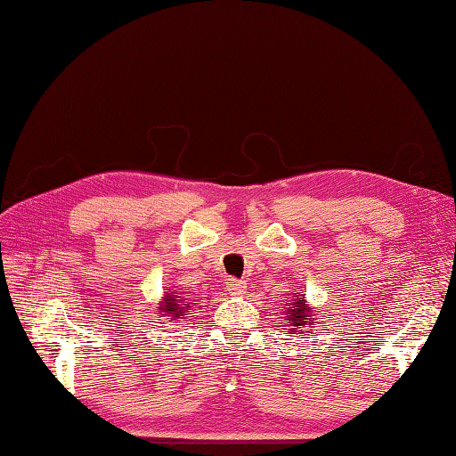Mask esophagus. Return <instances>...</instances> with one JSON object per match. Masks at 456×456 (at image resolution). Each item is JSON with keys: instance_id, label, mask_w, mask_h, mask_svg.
Listing matches in <instances>:
<instances>
[{"instance_id": "34e87169", "label": "esophagus", "mask_w": 456, "mask_h": 456, "mask_svg": "<svg viewBox=\"0 0 456 456\" xmlns=\"http://www.w3.org/2000/svg\"><path fill=\"white\" fill-rule=\"evenodd\" d=\"M226 286H228V292H230L232 296H241L243 292H246V284H243V282L238 281V279H228Z\"/></svg>"}]
</instances>
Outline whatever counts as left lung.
<instances>
[{
	"instance_id": "1",
	"label": "left lung",
	"mask_w": 456,
	"mask_h": 456,
	"mask_svg": "<svg viewBox=\"0 0 456 456\" xmlns=\"http://www.w3.org/2000/svg\"><path fill=\"white\" fill-rule=\"evenodd\" d=\"M314 312L315 309L312 305H307L305 299L302 296H294L290 302V307H286V317L282 319V323L290 327L292 335H302V329L305 327L307 321H314Z\"/></svg>"
}]
</instances>
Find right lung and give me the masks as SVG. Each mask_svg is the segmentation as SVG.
I'll return each instance as SVG.
<instances>
[{
  "mask_svg": "<svg viewBox=\"0 0 456 456\" xmlns=\"http://www.w3.org/2000/svg\"><path fill=\"white\" fill-rule=\"evenodd\" d=\"M160 314L162 317H168L170 323H175L177 319H183L185 315H190V302L183 299L182 296H177L175 292L166 294L164 302L160 304Z\"/></svg>",
  "mask_w": 456,
  "mask_h": 456,
  "instance_id": "right-lung-1",
  "label": "right lung"
}]
</instances>
